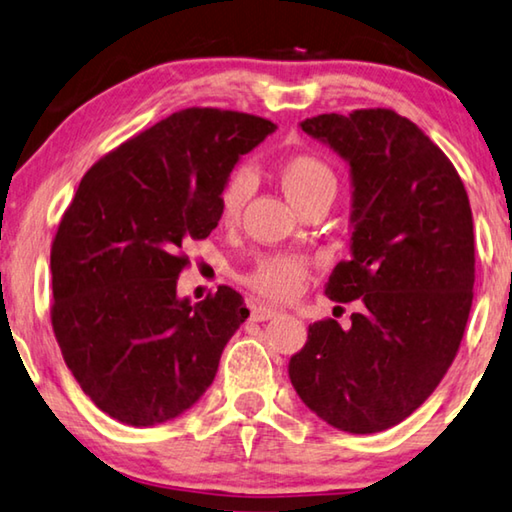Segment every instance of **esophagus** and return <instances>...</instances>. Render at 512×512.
<instances>
[{
    "mask_svg": "<svg viewBox=\"0 0 512 512\" xmlns=\"http://www.w3.org/2000/svg\"><path fill=\"white\" fill-rule=\"evenodd\" d=\"M280 312L275 310V307H269V305H255L253 307V319L255 321H269V319H275Z\"/></svg>",
    "mask_w": 512,
    "mask_h": 512,
    "instance_id": "obj_1",
    "label": "esophagus"
}]
</instances>
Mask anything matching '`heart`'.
Wrapping results in <instances>:
<instances>
[{"mask_svg":"<svg viewBox=\"0 0 512 512\" xmlns=\"http://www.w3.org/2000/svg\"><path fill=\"white\" fill-rule=\"evenodd\" d=\"M282 189L298 209L316 200H330L337 193V175L326 161L314 154H296L280 166ZM253 191L250 170L239 168L230 175L221 191V218L225 223L237 221L243 205ZM310 273V264L300 255H264L246 275V285L271 300L294 298Z\"/></svg>","mask_w":512,"mask_h":512,"instance_id":"obj_1","label":"heart"}]
</instances>
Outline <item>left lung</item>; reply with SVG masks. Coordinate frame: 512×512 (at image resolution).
<instances>
[{"mask_svg": "<svg viewBox=\"0 0 512 512\" xmlns=\"http://www.w3.org/2000/svg\"><path fill=\"white\" fill-rule=\"evenodd\" d=\"M351 173V257L326 282L358 300L351 328L316 321L289 360L307 408L339 431L369 435L410 417L456 358L474 289V221L446 154L392 109L307 118Z\"/></svg>", "mask_w": 512, "mask_h": 512, "instance_id": "obj_1", "label": "left lung"}]
</instances>
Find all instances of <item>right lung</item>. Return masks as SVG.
<instances>
[{
    "instance_id": "add662e5",
    "label": "right lung",
    "mask_w": 512,
    "mask_h": 512,
    "mask_svg": "<svg viewBox=\"0 0 512 512\" xmlns=\"http://www.w3.org/2000/svg\"><path fill=\"white\" fill-rule=\"evenodd\" d=\"M273 132L250 113L182 109L79 182L52 243V328L79 387L109 417L164 424L214 383L250 312L230 287L196 305L177 296L182 246L209 237L232 168Z\"/></svg>"
}]
</instances>
